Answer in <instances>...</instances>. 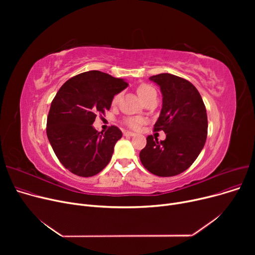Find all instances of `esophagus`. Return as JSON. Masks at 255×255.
I'll use <instances>...</instances> for the list:
<instances>
[{"label":"esophagus","mask_w":255,"mask_h":255,"mask_svg":"<svg viewBox=\"0 0 255 255\" xmlns=\"http://www.w3.org/2000/svg\"><path fill=\"white\" fill-rule=\"evenodd\" d=\"M124 135L125 136H133V135H135V133L131 132V131H124Z\"/></svg>","instance_id":"34e87169"}]
</instances>
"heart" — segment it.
Masks as SVG:
<instances>
[{"instance_id": "heart-1", "label": "heart", "mask_w": 255, "mask_h": 255, "mask_svg": "<svg viewBox=\"0 0 255 255\" xmlns=\"http://www.w3.org/2000/svg\"><path fill=\"white\" fill-rule=\"evenodd\" d=\"M136 93L137 95L139 96V98L144 101L146 98H149L150 96L154 95V94H156V91L153 87H151L150 85H146V84H141L139 85L137 88H136ZM119 97L120 95H116L114 96L113 98V104H116L119 100ZM126 124L130 127V128H133V129H136L140 126L141 124V121L139 119H136V118H130V119H127L126 120Z\"/></svg>"}]
</instances>
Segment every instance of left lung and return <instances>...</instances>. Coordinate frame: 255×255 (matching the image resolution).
I'll return each mask as SVG.
<instances>
[{"label": "left lung", "instance_id": "1", "mask_svg": "<svg viewBox=\"0 0 255 255\" xmlns=\"http://www.w3.org/2000/svg\"><path fill=\"white\" fill-rule=\"evenodd\" d=\"M150 80L162 93V109L154 130L164 131L166 138L158 141L149 135L139 158L153 175L177 176L195 161L204 148L208 133L206 106L188 80L170 73L153 75Z\"/></svg>", "mask_w": 255, "mask_h": 255}]
</instances>
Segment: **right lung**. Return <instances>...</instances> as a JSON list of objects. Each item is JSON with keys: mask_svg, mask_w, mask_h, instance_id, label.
I'll use <instances>...</instances> for the list:
<instances>
[{"mask_svg": "<svg viewBox=\"0 0 255 255\" xmlns=\"http://www.w3.org/2000/svg\"><path fill=\"white\" fill-rule=\"evenodd\" d=\"M127 87L122 78L91 70L67 80L53 98L46 134L60 162L74 175L93 177L111 161L122 131L111 126L104 133L98 132L93 123Z\"/></svg>", "mask_w": 255, "mask_h": 255, "instance_id": "1", "label": "right lung"}]
</instances>
